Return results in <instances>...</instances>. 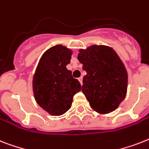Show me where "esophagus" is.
Wrapping results in <instances>:
<instances>
[{"instance_id":"esophagus-1","label":"esophagus","mask_w":149,"mask_h":149,"mask_svg":"<svg viewBox=\"0 0 149 149\" xmlns=\"http://www.w3.org/2000/svg\"><path fill=\"white\" fill-rule=\"evenodd\" d=\"M78 80L79 81V83H80L81 85H83V77H80L79 78H78Z\"/></svg>"}]
</instances>
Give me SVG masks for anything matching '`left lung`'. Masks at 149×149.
Listing matches in <instances>:
<instances>
[{
    "label": "left lung",
    "mask_w": 149,
    "mask_h": 149,
    "mask_svg": "<svg viewBox=\"0 0 149 149\" xmlns=\"http://www.w3.org/2000/svg\"><path fill=\"white\" fill-rule=\"evenodd\" d=\"M77 58L86 72L82 92L90 107L101 114L116 109L128 88V72L116 52L109 46L91 45L79 49Z\"/></svg>",
    "instance_id": "left-lung-1"
}]
</instances>
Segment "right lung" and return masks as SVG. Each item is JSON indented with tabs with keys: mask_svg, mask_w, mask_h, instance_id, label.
<instances>
[{
	"mask_svg": "<svg viewBox=\"0 0 149 149\" xmlns=\"http://www.w3.org/2000/svg\"><path fill=\"white\" fill-rule=\"evenodd\" d=\"M72 51L61 44L47 49L41 56L33 77V96L47 113L58 116L71 108L80 83L66 69Z\"/></svg>",
	"mask_w": 149,
	"mask_h": 149,
	"instance_id": "obj_1",
	"label": "right lung"
}]
</instances>
